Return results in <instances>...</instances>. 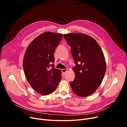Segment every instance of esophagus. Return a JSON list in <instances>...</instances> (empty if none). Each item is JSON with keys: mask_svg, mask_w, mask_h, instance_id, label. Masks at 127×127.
<instances>
[{"mask_svg": "<svg viewBox=\"0 0 127 127\" xmlns=\"http://www.w3.org/2000/svg\"><path fill=\"white\" fill-rule=\"evenodd\" d=\"M62 74L63 75H64L65 74V73H66V72L67 71V69H62Z\"/></svg>", "mask_w": 127, "mask_h": 127, "instance_id": "1", "label": "esophagus"}]
</instances>
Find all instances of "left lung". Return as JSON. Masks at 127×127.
Listing matches in <instances>:
<instances>
[{
  "label": "left lung",
  "instance_id": "8db88e82",
  "mask_svg": "<svg viewBox=\"0 0 127 127\" xmlns=\"http://www.w3.org/2000/svg\"><path fill=\"white\" fill-rule=\"evenodd\" d=\"M71 47V53L76 66L74 81L70 84L75 94L81 97L92 95L100 86L106 70L102 50L91 36L81 33L64 34Z\"/></svg>",
  "mask_w": 127,
  "mask_h": 127
}]
</instances>
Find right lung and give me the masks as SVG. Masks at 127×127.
Instances as JSON below:
<instances>
[{
    "label": "right lung",
    "instance_id": "obj_1",
    "mask_svg": "<svg viewBox=\"0 0 127 127\" xmlns=\"http://www.w3.org/2000/svg\"><path fill=\"white\" fill-rule=\"evenodd\" d=\"M62 36L61 33H42L30 43L25 53L23 68L26 77L33 89L41 95L54 92L61 79V71L52 63L55 62L54 51Z\"/></svg>",
    "mask_w": 127,
    "mask_h": 127
}]
</instances>
